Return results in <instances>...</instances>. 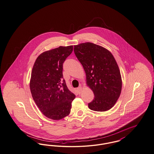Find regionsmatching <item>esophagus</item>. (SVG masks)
<instances>
[{
  "instance_id": "34e87169",
  "label": "esophagus",
  "mask_w": 154,
  "mask_h": 154,
  "mask_svg": "<svg viewBox=\"0 0 154 154\" xmlns=\"http://www.w3.org/2000/svg\"><path fill=\"white\" fill-rule=\"evenodd\" d=\"M82 89H83V88H82V87H79V88L77 89V91H78V93H79V94H81V92H82Z\"/></svg>"
}]
</instances>
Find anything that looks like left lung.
<instances>
[{
    "instance_id": "8db88e82",
    "label": "left lung",
    "mask_w": 154,
    "mask_h": 154,
    "mask_svg": "<svg viewBox=\"0 0 154 154\" xmlns=\"http://www.w3.org/2000/svg\"><path fill=\"white\" fill-rule=\"evenodd\" d=\"M76 57L83 66L87 85L94 92L88 103L91 110L106 111L117 102L122 89V78L117 63L107 49L87 42L74 45Z\"/></svg>"
}]
</instances>
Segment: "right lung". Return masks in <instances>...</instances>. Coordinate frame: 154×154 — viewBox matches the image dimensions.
Listing matches in <instances>:
<instances>
[{"instance_id": "add662e5", "label": "right lung", "mask_w": 154, "mask_h": 154, "mask_svg": "<svg viewBox=\"0 0 154 154\" xmlns=\"http://www.w3.org/2000/svg\"><path fill=\"white\" fill-rule=\"evenodd\" d=\"M73 45L60 46L42 52L33 65L30 89L37 106L46 117L60 120L67 116L75 97L63 77V63Z\"/></svg>"}]
</instances>
